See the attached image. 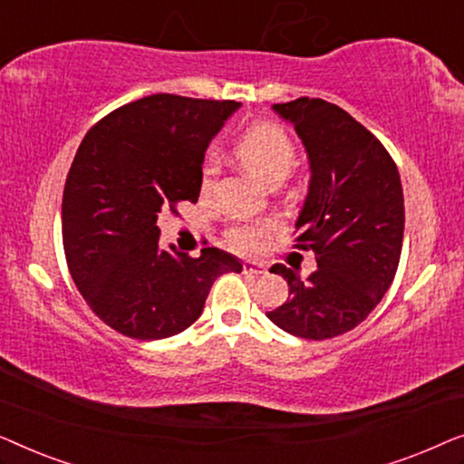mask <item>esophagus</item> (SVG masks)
Masks as SVG:
<instances>
[{"label": "esophagus", "instance_id": "esophagus-1", "mask_svg": "<svg viewBox=\"0 0 464 464\" xmlns=\"http://www.w3.org/2000/svg\"><path fill=\"white\" fill-rule=\"evenodd\" d=\"M243 272H245V275L257 276V275H264L266 266L264 264H257V262H251V259H246V262L243 264Z\"/></svg>", "mask_w": 464, "mask_h": 464}]
</instances>
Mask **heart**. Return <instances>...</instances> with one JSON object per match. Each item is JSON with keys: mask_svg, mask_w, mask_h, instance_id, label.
<instances>
[{"mask_svg": "<svg viewBox=\"0 0 464 464\" xmlns=\"http://www.w3.org/2000/svg\"><path fill=\"white\" fill-rule=\"evenodd\" d=\"M234 156L246 173L266 186L283 183L295 167V148L289 135L281 126L270 122L249 126L234 145ZM215 173H218V167L208 158L202 164V189L211 188ZM272 227L275 226L270 221H246V224L234 226L227 237L237 249L256 251L264 245Z\"/></svg>", "mask_w": 464, "mask_h": 464, "instance_id": "1", "label": "heart"}]
</instances>
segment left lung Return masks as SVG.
I'll return each instance as SVG.
<instances>
[{
	"instance_id": "1",
	"label": "left lung",
	"mask_w": 464,
	"mask_h": 464,
	"mask_svg": "<svg viewBox=\"0 0 464 464\" xmlns=\"http://www.w3.org/2000/svg\"><path fill=\"white\" fill-rule=\"evenodd\" d=\"M272 110L294 124L310 164L308 192L295 219L300 249L316 253L306 281L276 264L289 300L266 316L295 338L351 332L378 306L395 278L403 245V188L384 145L351 113L323 99Z\"/></svg>"
}]
</instances>
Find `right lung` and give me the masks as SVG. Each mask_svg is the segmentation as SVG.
Segmentation results:
<instances>
[{
  "mask_svg": "<svg viewBox=\"0 0 464 464\" xmlns=\"http://www.w3.org/2000/svg\"><path fill=\"white\" fill-rule=\"evenodd\" d=\"M237 101L151 94L86 132L63 192V245L75 287L101 321L135 340L181 334L215 278L240 272L215 246L189 257L160 243L162 208L196 202L202 162Z\"/></svg>",
  "mask_w": 464,
  "mask_h": 464,
  "instance_id": "right-lung-1",
  "label": "right lung"
}]
</instances>
